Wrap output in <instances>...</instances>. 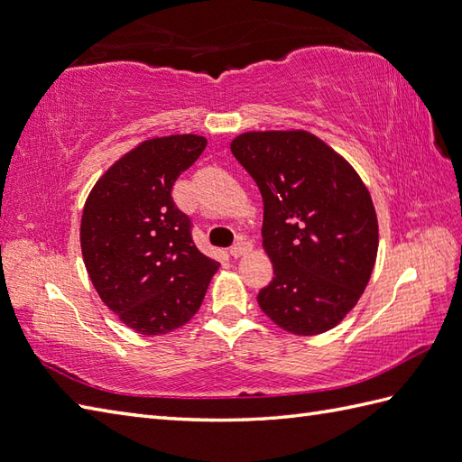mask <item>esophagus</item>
I'll return each mask as SVG.
<instances>
[{
  "mask_svg": "<svg viewBox=\"0 0 462 462\" xmlns=\"http://www.w3.org/2000/svg\"><path fill=\"white\" fill-rule=\"evenodd\" d=\"M250 250H252V244L245 242V240H240V242H236L232 248H230V255L232 257H240L244 254H248Z\"/></svg>",
  "mask_w": 462,
  "mask_h": 462,
  "instance_id": "obj_1",
  "label": "esophagus"
}]
</instances>
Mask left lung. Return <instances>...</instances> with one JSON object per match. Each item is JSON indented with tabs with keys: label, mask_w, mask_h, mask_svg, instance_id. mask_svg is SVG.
Here are the masks:
<instances>
[{
	"label": "left lung",
	"mask_w": 462,
	"mask_h": 462,
	"mask_svg": "<svg viewBox=\"0 0 462 462\" xmlns=\"http://www.w3.org/2000/svg\"><path fill=\"white\" fill-rule=\"evenodd\" d=\"M263 199L273 280L257 293L277 327L313 337L358 303L378 254V218L356 171L303 130L248 132L230 143Z\"/></svg>",
	"instance_id": "obj_1"
}]
</instances>
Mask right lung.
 I'll list each match as a JSON object with an SVG mask.
<instances>
[{"label":"right lung","instance_id":"add662e5","mask_svg":"<svg viewBox=\"0 0 462 462\" xmlns=\"http://www.w3.org/2000/svg\"><path fill=\"white\" fill-rule=\"evenodd\" d=\"M205 147L195 134L147 139L117 159L86 199V272L102 301L139 335L187 325L220 267L192 242L190 218L171 197Z\"/></svg>","mask_w":462,"mask_h":462}]
</instances>
